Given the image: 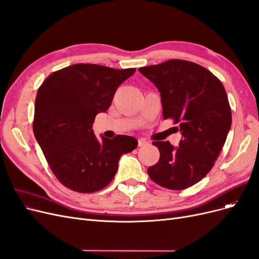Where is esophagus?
<instances>
[{
  "instance_id": "esophagus-1",
  "label": "esophagus",
  "mask_w": 259,
  "mask_h": 259,
  "mask_svg": "<svg viewBox=\"0 0 259 259\" xmlns=\"http://www.w3.org/2000/svg\"><path fill=\"white\" fill-rule=\"evenodd\" d=\"M148 143V142L146 141V140H144V139H140L139 140V146H144V145H146Z\"/></svg>"
}]
</instances>
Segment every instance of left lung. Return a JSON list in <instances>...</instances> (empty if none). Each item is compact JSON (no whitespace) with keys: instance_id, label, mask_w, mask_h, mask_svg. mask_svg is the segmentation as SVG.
Here are the masks:
<instances>
[{"instance_id":"left-lung-1","label":"left lung","mask_w":259,"mask_h":259,"mask_svg":"<svg viewBox=\"0 0 259 259\" xmlns=\"http://www.w3.org/2000/svg\"><path fill=\"white\" fill-rule=\"evenodd\" d=\"M161 97L163 118L179 123L182 140L153 142L160 158L147 169L156 184L181 190L195 185L211 171L231 127V110L222 81L197 63L173 59L143 66Z\"/></svg>"}]
</instances>
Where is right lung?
Masks as SVG:
<instances>
[{
    "instance_id": "add662e5",
    "label": "right lung",
    "mask_w": 259,
    "mask_h": 259,
    "mask_svg": "<svg viewBox=\"0 0 259 259\" xmlns=\"http://www.w3.org/2000/svg\"><path fill=\"white\" fill-rule=\"evenodd\" d=\"M136 69L116 70L78 63L56 71L35 99L33 132L61 184L77 193H95L110 184L123 154L137 148L128 136L99 141L93 123L111 106L116 90Z\"/></svg>"
}]
</instances>
